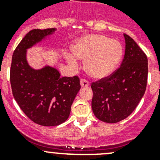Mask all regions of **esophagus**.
I'll list each match as a JSON object with an SVG mask.
<instances>
[{
  "label": "esophagus",
  "mask_w": 160,
  "mask_h": 160,
  "mask_svg": "<svg viewBox=\"0 0 160 160\" xmlns=\"http://www.w3.org/2000/svg\"><path fill=\"white\" fill-rule=\"evenodd\" d=\"M80 84H81L82 88H87V87L89 86L90 83L89 81H88V80H86V79L81 78L80 79Z\"/></svg>",
  "instance_id": "esophagus-1"
}]
</instances>
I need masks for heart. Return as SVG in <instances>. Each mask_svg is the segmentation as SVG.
<instances>
[{
    "instance_id": "obj_1",
    "label": "heart",
    "mask_w": 160,
    "mask_h": 160,
    "mask_svg": "<svg viewBox=\"0 0 160 160\" xmlns=\"http://www.w3.org/2000/svg\"><path fill=\"white\" fill-rule=\"evenodd\" d=\"M72 55L67 56L71 65L77 66L78 59L85 60V69L90 77L102 79L111 75L122 56V48L116 40L102 35H89L80 38L72 47Z\"/></svg>"
}]
</instances>
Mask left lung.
I'll return each instance as SVG.
<instances>
[{
  "mask_svg": "<svg viewBox=\"0 0 160 160\" xmlns=\"http://www.w3.org/2000/svg\"><path fill=\"white\" fill-rule=\"evenodd\" d=\"M124 36L125 52L120 67L91 83L92 110L99 120L107 123H117L129 116L147 84V56L129 35Z\"/></svg>",
  "mask_w": 160,
  "mask_h": 160,
  "instance_id": "obj_1",
  "label": "left lung"
}]
</instances>
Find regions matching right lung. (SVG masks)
Here are the masks:
<instances>
[{
    "label": "right lung",
    "mask_w": 160,
    "mask_h": 160,
    "mask_svg": "<svg viewBox=\"0 0 160 160\" xmlns=\"http://www.w3.org/2000/svg\"><path fill=\"white\" fill-rule=\"evenodd\" d=\"M54 31L46 28L28 32L14 49L11 65L10 81L14 99L28 118L42 126H56L66 122L80 89L77 76L60 77L56 69L46 67L35 70L27 62L26 49Z\"/></svg>",
    "instance_id": "1"
}]
</instances>
